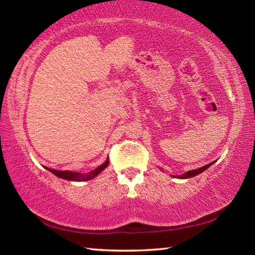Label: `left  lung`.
Returning a JSON list of instances; mask_svg holds the SVG:
<instances>
[{"label": "left lung", "instance_id": "left-lung-1", "mask_svg": "<svg viewBox=\"0 0 255 255\" xmlns=\"http://www.w3.org/2000/svg\"><path fill=\"white\" fill-rule=\"evenodd\" d=\"M210 165H213V163L207 164V165L200 167V169H197V170H192V171H188V172H185V173H184L183 175H179L178 178H180V179H189V178H192V176H196V175H198V174H200L201 172H204L205 170L208 169V167H209Z\"/></svg>", "mask_w": 255, "mask_h": 255}]
</instances>
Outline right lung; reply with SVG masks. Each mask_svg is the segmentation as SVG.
Wrapping results in <instances>:
<instances>
[{
    "label": "right lung",
    "mask_w": 255,
    "mask_h": 255,
    "mask_svg": "<svg viewBox=\"0 0 255 255\" xmlns=\"http://www.w3.org/2000/svg\"><path fill=\"white\" fill-rule=\"evenodd\" d=\"M109 165V159H107L106 163H103L102 165L98 166L97 169L92 170L90 172L89 174H80L77 173V172H71V171H58V170H53V169H48V167H46L47 170H49L51 173H54L56 176H58V178H62V179H65V180H70V181H88V180H91L93 179L94 176H97L99 173L102 170H105L106 167Z\"/></svg>",
    "instance_id": "1"
}]
</instances>
